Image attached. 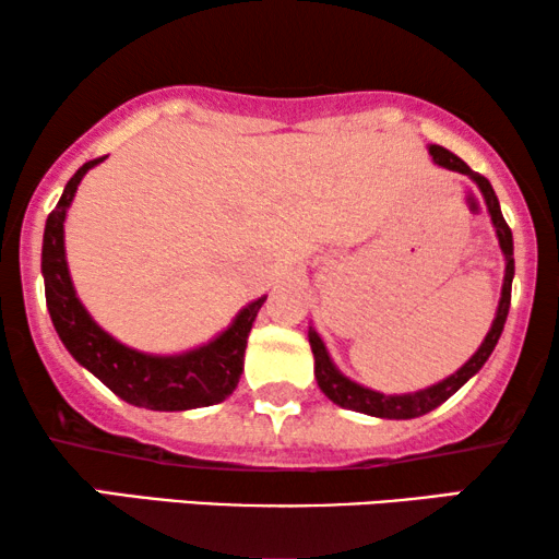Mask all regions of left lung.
<instances>
[{
    "label": "left lung",
    "mask_w": 559,
    "mask_h": 559,
    "mask_svg": "<svg viewBox=\"0 0 559 559\" xmlns=\"http://www.w3.org/2000/svg\"><path fill=\"white\" fill-rule=\"evenodd\" d=\"M430 155H432L435 165L445 167V170L468 175V178L476 182L480 195H484V201H486V209H488V216H491V224L496 228V236H499V247L503 251L507 270H503L501 300H499V308H496L491 331L486 333V338L478 346L476 354H473L455 373H450L448 379H442V381H438V384L419 389V392H412V394H381L364 384H356L354 379H348L346 373H341L338 366L333 364L331 354H328L323 338H320L316 328L310 325L308 341H310L312 356H316L318 386H320V392L328 396V400H331L333 404H338V407H343V409L364 412V415L384 417V419H415V417L427 415V412H432L435 407H440L442 402L450 400V396H453L471 377H476V373L480 371V366H484L488 361V356L493 354L496 343H499V338H501L503 323H507L509 305H511V280H514V239H511L509 224L503 221L499 198H496L491 182H488L484 175L473 173L471 167L465 165L461 157L453 155L450 150L440 147V144H430Z\"/></svg>",
    "instance_id": "1"
}]
</instances>
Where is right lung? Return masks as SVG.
Segmentation results:
<instances>
[{"instance_id": "1", "label": "right lung", "mask_w": 559, "mask_h": 559, "mask_svg": "<svg viewBox=\"0 0 559 559\" xmlns=\"http://www.w3.org/2000/svg\"><path fill=\"white\" fill-rule=\"evenodd\" d=\"M104 163V157L91 159L75 170L60 195V201L45 221L43 234V280L45 302L58 338L63 341L75 361L104 381L114 394L134 404V407L155 412H182L211 407L234 394L243 371V350L254 325L257 312L266 295L239 310L234 323L203 346L182 350V354H144L129 348L106 333L75 295L66 262L63 224L71 209L75 190L91 167Z\"/></svg>"}]
</instances>
